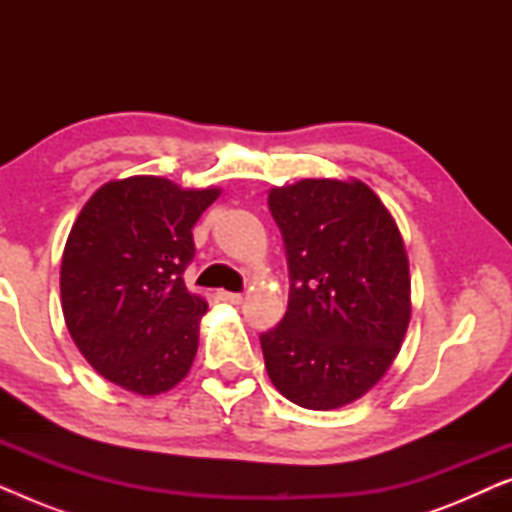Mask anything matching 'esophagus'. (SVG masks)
I'll use <instances>...</instances> for the list:
<instances>
[{"instance_id":"esophagus-1","label":"esophagus","mask_w":512,"mask_h":512,"mask_svg":"<svg viewBox=\"0 0 512 512\" xmlns=\"http://www.w3.org/2000/svg\"><path fill=\"white\" fill-rule=\"evenodd\" d=\"M219 300L230 305H240L242 303V293H233V291H219Z\"/></svg>"}]
</instances>
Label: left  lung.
Segmentation results:
<instances>
[{
  "label": "left lung",
  "mask_w": 512,
  "mask_h": 512,
  "mask_svg": "<svg viewBox=\"0 0 512 512\" xmlns=\"http://www.w3.org/2000/svg\"><path fill=\"white\" fill-rule=\"evenodd\" d=\"M268 205L291 286L284 319L261 335L265 368L300 408H342L382 380L408 331L403 237L359 179H300Z\"/></svg>",
  "instance_id": "1"
}]
</instances>
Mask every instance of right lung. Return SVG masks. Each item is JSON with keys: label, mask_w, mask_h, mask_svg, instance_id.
I'll return each instance as SVG.
<instances>
[{"label": "right lung", "mask_w": 512, "mask_h": 512, "mask_svg": "<svg viewBox=\"0 0 512 512\" xmlns=\"http://www.w3.org/2000/svg\"><path fill=\"white\" fill-rule=\"evenodd\" d=\"M219 188L128 177L97 188L69 230L60 268L65 324L102 377L139 396L170 391L198 352L205 298L186 289L193 226Z\"/></svg>", "instance_id": "right-lung-1"}]
</instances>
